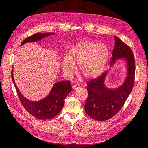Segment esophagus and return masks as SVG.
<instances>
[{"label": "esophagus", "instance_id": "esophagus-1", "mask_svg": "<svg viewBox=\"0 0 148 148\" xmlns=\"http://www.w3.org/2000/svg\"><path fill=\"white\" fill-rule=\"evenodd\" d=\"M79 88V85H74L73 87V89L74 90H78Z\"/></svg>", "mask_w": 148, "mask_h": 148}]
</instances>
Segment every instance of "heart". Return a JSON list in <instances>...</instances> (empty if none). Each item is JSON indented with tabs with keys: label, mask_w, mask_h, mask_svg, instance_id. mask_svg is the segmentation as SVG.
<instances>
[{
	"label": "heart",
	"mask_w": 148,
	"mask_h": 148,
	"mask_svg": "<svg viewBox=\"0 0 148 148\" xmlns=\"http://www.w3.org/2000/svg\"><path fill=\"white\" fill-rule=\"evenodd\" d=\"M108 55V49L103 44L80 42L70 49L67 58L61 62V70L66 76L71 77L75 71V66L79 65L78 71L84 78L94 79L103 72Z\"/></svg>",
	"instance_id": "obj_1"
}]
</instances>
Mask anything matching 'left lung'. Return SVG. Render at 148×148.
I'll list each match as a JSON object with an SVG mask.
<instances>
[{"label":"left lung","mask_w":148,"mask_h":148,"mask_svg":"<svg viewBox=\"0 0 148 148\" xmlns=\"http://www.w3.org/2000/svg\"><path fill=\"white\" fill-rule=\"evenodd\" d=\"M115 41L110 68L117 60L123 58L127 70L123 82L116 88L107 87L105 82L108 73L106 71L87 83L88 95L84 106L85 111L90 116L99 121L108 120L119 111L134 84L135 62L132 51L118 37L115 36Z\"/></svg>","instance_id":"left-lung-1"}]
</instances>
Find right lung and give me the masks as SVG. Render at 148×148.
Instances as JSON below:
<instances>
[{
    "label": "right lung",
    "instance_id": "obj_1",
    "mask_svg": "<svg viewBox=\"0 0 148 148\" xmlns=\"http://www.w3.org/2000/svg\"><path fill=\"white\" fill-rule=\"evenodd\" d=\"M55 33H37L26 38L21 46L27 43L39 41L46 37L54 35ZM13 69L12 71V79L16 88L19 99L24 108L32 115L39 119H49L56 116L62 110L64 100L71 92L72 87L70 81H62L54 83L49 94L40 101H33L25 97L18 89L13 77Z\"/></svg>",
    "mask_w": 148,
    "mask_h": 148
}]
</instances>
